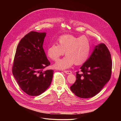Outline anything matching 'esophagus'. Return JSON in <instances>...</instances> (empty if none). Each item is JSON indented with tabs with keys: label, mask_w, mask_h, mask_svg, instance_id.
I'll return each mask as SVG.
<instances>
[{
	"label": "esophagus",
	"mask_w": 121,
	"mask_h": 121,
	"mask_svg": "<svg viewBox=\"0 0 121 121\" xmlns=\"http://www.w3.org/2000/svg\"><path fill=\"white\" fill-rule=\"evenodd\" d=\"M64 72L65 73H66V74H71L72 73V72L71 71H64Z\"/></svg>",
	"instance_id": "esophagus-1"
}]
</instances>
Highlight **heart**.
I'll use <instances>...</instances> for the list:
<instances>
[{
	"label": "heart",
	"mask_w": 121,
	"mask_h": 121,
	"mask_svg": "<svg viewBox=\"0 0 121 121\" xmlns=\"http://www.w3.org/2000/svg\"><path fill=\"white\" fill-rule=\"evenodd\" d=\"M57 42L58 45L53 44L47 49L49 57L56 61L65 53L67 56L56 62L54 65L55 68L67 69L74 63L76 65H81L87 60L91 46L89 40L86 36L65 35L60 36Z\"/></svg>",
	"instance_id": "1"
}]
</instances>
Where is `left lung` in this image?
Wrapping results in <instances>:
<instances>
[{
  "label": "left lung",
  "mask_w": 121,
  "mask_h": 121,
  "mask_svg": "<svg viewBox=\"0 0 121 121\" xmlns=\"http://www.w3.org/2000/svg\"><path fill=\"white\" fill-rule=\"evenodd\" d=\"M112 61L104 43L95 46L89 57L76 72V80L70 87L76 96L90 98L98 93L111 78Z\"/></svg>",
  "instance_id": "left-lung-1"
}]
</instances>
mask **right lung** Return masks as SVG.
Returning <instances> with one entry per match:
<instances>
[{"label":"right lung","instance_id":"add662e5","mask_svg":"<svg viewBox=\"0 0 121 121\" xmlns=\"http://www.w3.org/2000/svg\"><path fill=\"white\" fill-rule=\"evenodd\" d=\"M45 33L31 31L17 45L13 74L20 88L31 96L39 95L52 82L53 69H43L50 65L43 48Z\"/></svg>","mask_w":121,"mask_h":121}]
</instances>
